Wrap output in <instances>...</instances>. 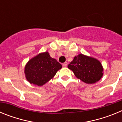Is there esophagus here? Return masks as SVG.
<instances>
[{
  "mask_svg": "<svg viewBox=\"0 0 122 122\" xmlns=\"http://www.w3.org/2000/svg\"><path fill=\"white\" fill-rule=\"evenodd\" d=\"M67 65H68L67 62H65V63H63V66H64V67H66V66H67Z\"/></svg>",
  "mask_w": 122,
  "mask_h": 122,
  "instance_id": "34e87169",
  "label": "esophagus"
}]
</instances>
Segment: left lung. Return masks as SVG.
I'll list each match as a JSON object with an SVG mask.
<instances>
[{
	"instance_id": "1",
	"label": "left lung",
	"mask_w": 122,
	"mask_h": 122,
	"mask_svg": "<svg viewBox=\"0 0 122 122\" xmlns=\"http://www.w3.org/2000/svg\"><path fill=\"white\" fill-rule=\"evenodd\" d=\"M68 68L77 78L86 84H94L103 75V68L100 61L82 54L75 56Z\"/></svg>"
}]
</instances>
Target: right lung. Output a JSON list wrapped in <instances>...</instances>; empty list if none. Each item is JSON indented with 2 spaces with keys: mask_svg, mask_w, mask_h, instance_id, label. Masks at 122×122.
<instances>
[{
  "mask_svg": "<svg viewBox=\"0 0 122 122\" xmlns=\"http://www.w3.org/2000/svg\"><path fill=\"white\" fill-rule=\"evenodd\" d=\"M62 67V65L52 58L48 52H45L29 60L25 66L24 73L30 84L42 86L53 78Z\"/></svg>",
  "mask_w": 122,
  "mask_h": 122,
  "instance_id": "1",
  "label": "right lung"
}]
</instances>
